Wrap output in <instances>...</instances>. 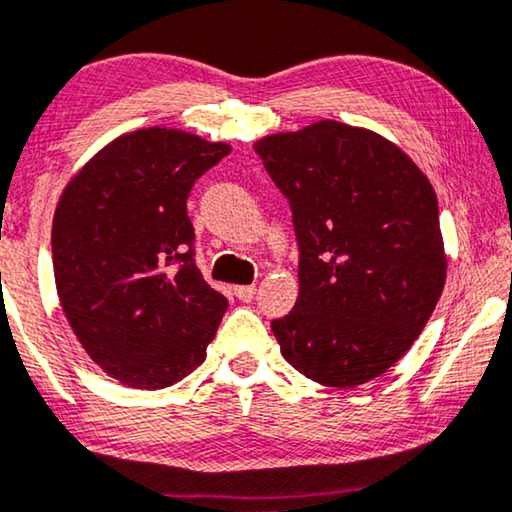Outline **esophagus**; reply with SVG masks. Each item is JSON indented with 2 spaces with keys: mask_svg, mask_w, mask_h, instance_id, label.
Segmentation results:
<instances>
[{
  "mask_svg": "<svg viewBox=\"0 0 512 512\" xmlns=\"http://www.w3.org/2000/svg\"><path fill=\"white\" fill-rule=\"evenodd\" d=\"M234 294L239 301H253L255 294H257V287L255 285H241V287H234Z\"/></svg>",
  "mask_w": 512,
  "mask_h": 512,
  "instance_id": "obj_1",
  "label": "esophagus"
}]
</instances>
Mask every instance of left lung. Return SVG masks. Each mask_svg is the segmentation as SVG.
<instances>
[{
	"instance_id": "1",
	"label": "left lung",
	"mask_w": 512,
	"mask_h": 512,
	"mask_svg": "<svg viewBox=\"0 0 512 512\" xmlns=\"http://www.w3.org/2000/svg\"><path fill=\"white\" fill-rule=\"evenodd\" d=\"M294 213L299 299L273 319L285 361L312 381L354 388L407 354L446 285L430 179L398 144L322 119L255 142Z\"/></svg>"
}]
</instances>
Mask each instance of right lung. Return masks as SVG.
<instances>
[{
    "label": "right lung",
    "instance_id": "obj_1",
    "mask_svg": "<svg viewBox=\"0 0 512 512\" xmlns=\"http://www.w3.org/2000/svg\"><path fill=\"white\" fill-rule=\"evenodd\" d=\"M230 151L179 128H140L105 144L61 190L59 303L82 349L119 384L156 391L207 358L227 299L195 266L186 200Z\"/></svg>",
    "mask_w": 512,
    "mask_h": 512
}]
</instances>
